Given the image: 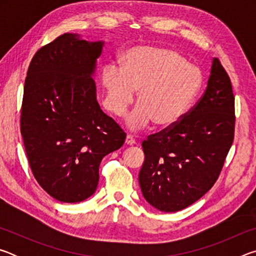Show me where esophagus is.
<instances>
[{"label": "esophagus", "mask_w": 256, "mask_h": 256, "mask_svg": "<svg viewBox=\"0 0 256 256\" xmlns=\"http://www.w3.org/2000/svg\"><path fill=\"white\" fill-rule=\"evenodd\" d=\"M125 144H126L128 146L136 144V138H134L132 136H126V138H125Z\"/></svg>", "instance_id": "obj_1"}]
</instances>
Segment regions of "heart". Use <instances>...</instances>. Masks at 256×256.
Returning a JSON list of instances; mask_svg holds the SVG:
<instances>
[{
	"mask_svg": "<svg viewBox=\"0 0 256 256\" xmlns=\"http://www.w3.org/2000/svg\"><path fill=\"white\" fill-rule=\"evenodd\" d=\"M120 63L122 68L106 64L100 81L106 108L116 116L126 112L138 90V105L126 120L131 130L144 128L152 122L162 128L180 123L203 84L200 68L168 47H133Z\"/></svg>",
	"mask_w": 256,
	"mask_h": 256,
	"instance_id": "heart-1",
	"label": "heart"
}]
</instances>
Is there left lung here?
Returning a JSON list of instances; mask_svg holds the SVG:
<instances>
[{
    "label": "left lung",
    "mask_w": 256,
    "mask_h": 256,
    "mask_svg": "<svg viewBox=\"0 0 256 256\" xmlns=\"http://www.w3.org/2000/svg\"><path fill=\"white\" fill-rule=\"evenodd\" d=\"M235 132L232 82L212 60L203 96L180 123L142 142L144 162L138 184L149 204L176 212L193 204L218 180Z\"/></svg>",
    "instance_id": "8db88e82"
}]
</instances>
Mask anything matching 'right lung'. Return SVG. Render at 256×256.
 Segmentation results:
<instances>
[{"mask_svg": "<svg viewBox=\"0 0 256 256\" xmlns=\"http://www.w3.org/2000/svg\"><path fill=\"white\" fill-rule=\"evenodd\" d=\"M102 46L63 34L28 68L20 118L26 154L38 184L60 202L92 196L102 159L126 138L96 98L92 76Z\"/></svg>", "mask_w": 256, "mask_h": 256, "instance_id": "obj_1", "label": "right lung"}]
</instances>
